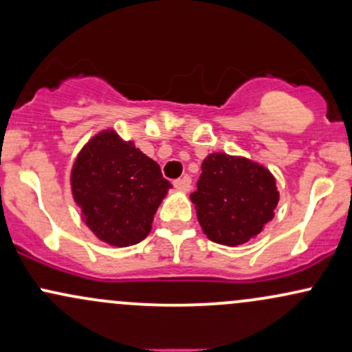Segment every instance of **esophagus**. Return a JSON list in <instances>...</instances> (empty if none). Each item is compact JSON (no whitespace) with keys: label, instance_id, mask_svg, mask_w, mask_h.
<instances>
[{"label":"esophagus","instance_id":"esophagus-1","mask_svg":"<svg viewBox=\"0 0 352 352\" xmlns=\"http://www.w3.org/2000/svg\"><path fill=\"white\" fill-rule=\"evenodd\" d=\"M173 187L175 190H179V192H188L190 190V179L188 177H184V179H179L173 182Z\"/></svg>","mask_w":352,"mask_h":352}]
</instances>
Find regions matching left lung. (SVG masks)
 <instances>
[{
    "label": "left lung",
    "instance_id": "obj_1",
    "mask_svg": "<svg viewBox=\"0 0 352 352\" xmlns=\"http://www.w3.org/2000/svg\"><path fill=\"white\" fill-rule=\"evenodd\" d=\"M190 200L208 240L238 246L258 236L273 220L280 192L265 165L213 152L201 162V175Z\"/></svg>",
    "mask_w": 352,
    "mask_h": 352
}]
</instances>
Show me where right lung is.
<instances>
[{"label":"right lung","mask_w":352,"mask_h":352,"mask_svg":"<svg viewBox=\"0 0 352 352\" xmlns=\"http://www.w3.org/2000/svg\"><path fill=\"white\" fill-rule=\"evenodd\" d=\"M172 184L155 160L104 129L80 148L71 168L80 218L104 243L125 248L151 233L153 215Z\"/></svg>","instance_id":"add662e5"}]
</instances>
